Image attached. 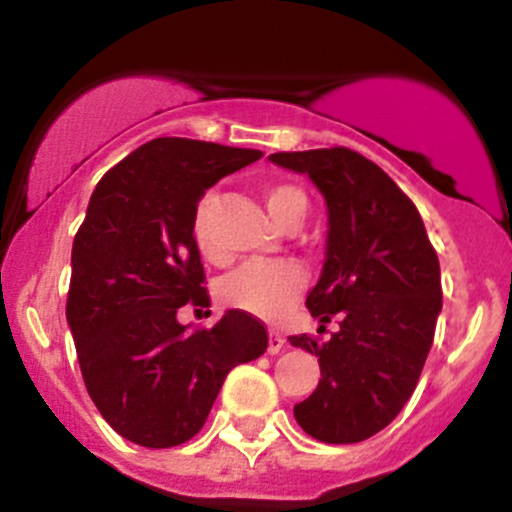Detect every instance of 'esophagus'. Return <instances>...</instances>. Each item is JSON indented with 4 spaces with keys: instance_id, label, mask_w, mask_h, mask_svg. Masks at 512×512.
<instances>
[{
    "instance_id": "esophagus-1",
    "label": "esophagus",
    "mask_w": 512,
    "mask_h": 512,
    "mask_svg": "<svg viewBox=\"0 0 512 512\" xmlns=\"http://www.w3.org/2000/svg\"><path fill=\"white\" fill-rule=\"evenodd\" d=\"M287 343V338L279 333V330H269V354H279Z\"/></svg>"
}]
</instances>
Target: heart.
Listing matches in <instances>:
<instances>
[{
    "label": "heart",
    "instance_id": "1",
    "mask_svg": "<svg viewBox=\"0 0 512 512\" xmlns=\"http://www.w3.org/2000/svg\"><path fill=\"white\" fill-rule=\"evenodd\" d=\"M264 200L271 217L279 225L292 220H305L307 215V194L300 187L287 182H271L264 187ZM215 210L217 194L205 192L194 207L192 233L194 243L202 256L210 261L223 259V251L215 243ZM305 269L295 261H248L241 269L220 282L217 297L225 307L241 310L261 320H282L292 307L297 305L300 295L305 292Z\"/></svg>",
    "mask_w": 512,
    "mask_h": 512
}]
</instances>
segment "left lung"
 <instances>
[{
    "label": "left lung",
    "mask_w": 512,
    "mask_h": 512,
    "mask_svg": "<svg viewBox=\"0 0 512 512\" xmlns=\"http://www.w3.org/2000/svg\"><path fill=\"white\" fill-rule=\"evenodd\" d=\"M269 158L310 176L328 205L323 274L305 305L320 323L336 318L338 330L325 343L289 336L320 364L295 418L318 441L359 443L390 425L418 384L441 312L438 256L413 200L361 153L336 146Z\"/></svg>",
    "instance_id": "left-lung-1"
}]
</instances>
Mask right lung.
Masks as SVG:
<instances>
[{"label":"right lung","instance_id":"obj_1","mask_svg":"<svg viewBox=\"0 0 512 512\" xmlns=\"http://www.w3.org/2000/svg\"><path fill=\"white\" fill-rule=\"evenodd\" d=\"M264 156L189 138H156L99 179L71 248L66 320L102 418L146 449L197 436L233 366L269 346L261 320L228 310L212 328L176 320L210 307L194 207L223 176Z\"/></svg>","mask_w":512,"mask_h":512}]
</instances>
